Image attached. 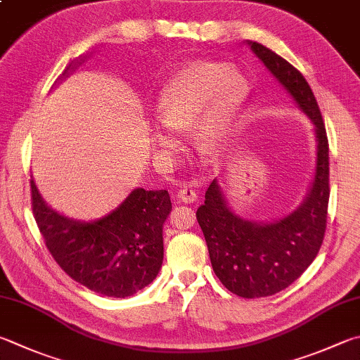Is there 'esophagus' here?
Masks as SVG:
<instances>
[{
	"label": "esophagus",
	"mask_w": 360,
	"mask_h": 360,
	"mask_svg": "<svg viewBox=\"0 0 360 360\" xmlns=\"http://www.w3.org/2000/svg\"><path fill=\"white\" fill-rule=\"evenodd\" d=\"M177 200L181 203H193L198 200V193L191 186H181L177 191Z\"/></svg>",
	"instance_id": "34e87169"
}]
</instances>
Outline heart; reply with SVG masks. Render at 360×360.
<instances>
[{"label": "heart", "instance_id": "1", "mask_svg": "<svg viewBox=\"0 0 360 360\" xmlns=\"http://www.w3.org/2000/svg\"><path fill=\"white\" fill-rule=\"evenodd\" d=\"M248 96L246 77L227 63L199 60L188 64L169 79L161 92V124L155 125L153 139L160 147H175V130L191 125L195 142L213 148L226 138Z\"/></svg>", "mask_w": 360, "mask_h": 360}]
</instances>
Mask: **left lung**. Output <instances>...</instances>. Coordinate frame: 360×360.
<instances>
[{"label":"left lung","mask_w":360,"mask_h":360,"mask_svg":"<svg viewBox=\"0 0 360 360\" xmlns=\"http://www.w3.org/2000/svg\"><path fill=\"white\" fill-rule=\"evenodd\" d=\"M297 108L315 125L316 165L306 199L293 212L273 221H249L230 208L218 179L198 208L214 274L241 297H264L291 285L321 248L329 203V144L316 98L293 65L257 42H246Z\"/></svg>","instance_id":"left-lung-1"}]
</instances>
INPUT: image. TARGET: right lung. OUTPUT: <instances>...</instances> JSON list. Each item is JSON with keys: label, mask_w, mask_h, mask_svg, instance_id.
<instances>
[{"label": "right lung", "mask_w": 360, "mask_h": 360, "mask_svg": "<svg viewBox=\"0 0 360 360\" xmlns=\"http://www.w3.org/2000/svg\"><path fill=\"white\" fill-rule=\"evenodd\" d=\"M70 64L63 73L84 63ZM32 213L53 259L73 281L98 295L127 297L158 276L165 244L162 226L172 210L166 189L131 194L106 216L79 221L53 210L31 180Z\"/></svg>", "instance_id": "1"}]
</instances>
